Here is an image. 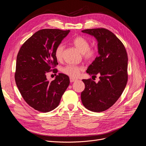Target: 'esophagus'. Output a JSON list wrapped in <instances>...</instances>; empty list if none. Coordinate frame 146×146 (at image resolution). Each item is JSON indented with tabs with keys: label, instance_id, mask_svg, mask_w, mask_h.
<instances>
[{
	"label": "esophagus",
	"instance_id": "esophagus-1",
	"mask_svg": "<svg viewBox=\"0 0 146 146\" xmlns=\"http://www.w3.org/2000/svg\"><path fill=\"white\" fill-rule=\"evenodd\" d=\"M70 81L71 83H72V82H76V79L70 78Z\"/></svg>",
	"mask_w": 146,
	"mask_h": 146
}]
</instances>
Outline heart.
<instances>
[{"label": "heart", "instance_id": "heart-1", "mask_svg": "<svg viewBox=\"0 0 146 146\" xmlns=\"http://www.w3.org/2000/svg\"><path fill=\"white\" fill-rule=\"evenodd\" d=\"M73 43L76 48L82 54L83 58L86 61L91 62L96 58L98 54L97 51L95 49L90 48V42L86 38L82 36H76L73 39ZM63 50L64 46L62 44L58 45L55 50L54 55L58 61L62 60ZM82 70V68L80 67L67 65L62 68V72L71 78H76Z\"/></svg>", "mask_w": 146, "mask_h": 146}]
</instances>
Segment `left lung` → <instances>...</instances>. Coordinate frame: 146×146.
I'll return each mask as SVG.
<instances>
[{
  "label": "left lung",
  "mask_w": 146,
  "mask_h": 146,
  "mask_svg": "<svg viewBox=\"0 0 146 146\" xmlns=\"http://www.w3.org/2000/svg\"><path fill=\"white\" fill-rule=\"evenodd\" d=\"M82 32L94 36L98 42L99 56L86 73L101 75L97 83L91 79L82 80L85 88L81 93L82 102L89 111L102 112L117 102L126 86L127 53L123 44L108 29H88Z\"/></svg>",
  "instance_id": "1"
}]
</instances>
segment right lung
<instances>
[{
    "instance_id": "1",
    "label": "right lung",
    "mask_w": 146,
    "mask_h": 146,
    "mask_svg": "<svg viewBox=\"0 0 146 146\" xmlns=\"http://www.w3.org/2000/svg\"><path fill=\"white\" fill-rule=\"evenodd\" d=\"M70 30L43 29L34 34L21 47L17 58L15 79L25 101L32 108L48 112L58 106L70 84L68 76L58 73L49 82L46 74L58 64L54 51ZM52 72H57V69Z\"/></svg>"
}]
</instances>
